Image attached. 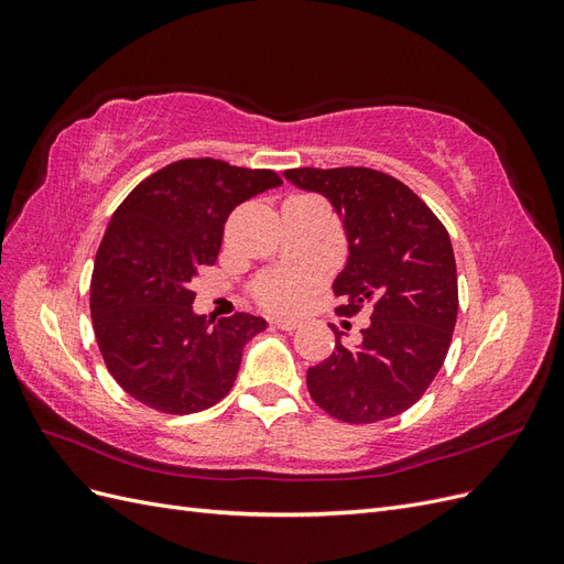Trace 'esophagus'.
<instances>
[{"label":"esophagus","instance_id":"1","mask_svg":"<svg viewBox=\"0 0 564 564\" xmlns=\"http://www.w3.org/2000/svg\"><path fill=\"white\" fill-rule=\"evenodd\" d=\"M272 324H275V327L282 329V332H294V329L301 327V322L294 319V317H275V319H272Z\"/></svg>","mask_w":564,"mask_h":564}]
</instances>
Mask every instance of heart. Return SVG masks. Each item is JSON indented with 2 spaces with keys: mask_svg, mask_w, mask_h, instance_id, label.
<instances>
[{
  "mask_svg": "<svg viewBox=\"0 0 564 564\" xmlns=\"http://www.w3.org/2000/svg\"><path fill=\"white\" fill-rule=\"evenodd\" d=\"M319 284V272L317 270H282L272 272V275L263 278L256 286V294H259L261 303L268 308L278 311H292L308 299V294Z\"/></svg>",
  "mask_w": 564,
  "mask_h": 564,
  "instance_id": "b5f03b06",
  "label": "heart"
}]
</instances>
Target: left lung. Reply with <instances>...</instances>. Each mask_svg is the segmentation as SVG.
I'll list each match as a JSON object with an SVG mask.
<instances>
[{
    "mask_svg": "<svg viewBox=\"0 0 564 564\" xmlns=\"http://www.w3.org/2000/svg\"><path fill=\"white\" fill-rule=\"evenodd\" d=\"M299 191L332 204L348 242L334 280L338 315L371 311L355 348L308 369L311 398L338 421L373 423L416 404L445 362L458 313L449 232L409 187L365 166L289 169Z\"/></svg>",
    "mask_w": 564,
    "mask_h": 564,
    "instance_id": "left-lung-1",
    "label": "left lung"
}]
</instances>
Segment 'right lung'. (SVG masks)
<instances>
[{
	"mask_svg": "<svg viewBox=\"0 0 564 564\" xmlns=\"http://www.w3.org/2000/svg\"><path fill=\"white\" fill-rule=\"evenodd\" d=\"M282 178L270 169L181 160L148 176L112 214L91 278V317L112 379L164 414L224 400L242 350L268 322L193 311L197 268L214 265L230 212Z\"/></svg>",
	"mask_w": 564,
	"mask_h": 564,
	"instance_id": "obj_1",
	"label": "right lung"
}]
</instances>
